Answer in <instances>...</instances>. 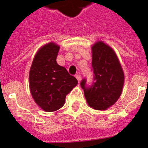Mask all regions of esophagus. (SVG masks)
Instances as JSON below:
<instances>
[{
	"mask_svg": "<svg viewBox=\"0 0 148 148\" xmlns=\"http://www.w3.org/2000/svg\"><path fill=\"white\" fill-rule=\"evenodd\" d=\"M76 78L77 79L78 82L79 83H80V81H81V79H82V77L80 74H76Z\"/></svg>",
	"mask_w": 148,
	"mask_h": 148,
	"instance_id": "1",
	"label": "esophagus"
}]
</instances>
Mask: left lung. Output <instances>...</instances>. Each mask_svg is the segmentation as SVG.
Wrapping results in <instances>:
<instances>
[{
	"label": "left lung",
	"mask_w": 148,
	"mask_h": 148,
	"mask_svg": "<svg viewBox=\"0 0 148 148\" xmlns=\"http://www.w3.org/2000/svg\"><path fill=\"white\" fill-rule=\"evenodd\" d=\"M94 81L86 86V79L80 83L90 107L105 110L120 97L124 86V75L115 51L103 42L92 47Z\"/></svg>",
	"instance_id": "obj_1"
}]
</instances>
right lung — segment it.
Listing matches in <instances>:
<instances>
[{
	"instance_id": "right-lung-1",
	"label": "right lung",
	"mask_w": 148,
	"mask_h": 148,
	"mask_svg": "<svg viewBox=\"0 0 148 148\" xmlns=\"http://www.w3.org/2000/svg\"><path fill=\"white\" fill-rule=\"evenodd\" d=\"M60 46L48 43L41 47L29 70V88L35 102L45 112L65 104V97L77 85V79L56 62Z\"/></svg>"
}]
</instances>
